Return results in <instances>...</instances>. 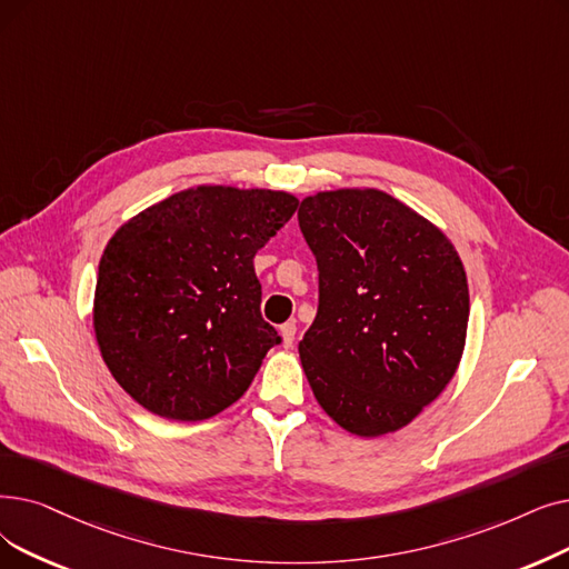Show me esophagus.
<instances>
[{
	"label": "esophagus",
	"instance_id": "esophagus-1",
	"mask_svg": "<svg viewBox=\"0 0 569 569\" xmlns=\"http://www.w3.org/2000/svg\"><path fill=\"white\" fill-rule=\"evenodd\" d=\"M279 332H281V341H283V346H286V349H290L292 341H295V332H298V328H295L292 320H288V323H283V326L279 328Z\"/></svg>",
	"mask_w": 569,
	"mask_h": 569
}]
</instances>
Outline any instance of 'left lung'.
Listing matches in <instances>:
<instances>
[{
	"label": "left lung",
	"mask_w": 569,
	"mask_h": 569,
	"mask_svg": "<svg viewBox=\"0 0 569 569\" xmlns=\"http://www.w3.org/2000/svg\"><path fill=\"white\" fill-rule=\"evenodd\" d=\"M298 218L318 262V313L300 341L313 398L346 432H398L451 383L465 351L456 246L379 188L307 194Z\"/></svg>",
	"instance_id": "1"
}]
</instances>
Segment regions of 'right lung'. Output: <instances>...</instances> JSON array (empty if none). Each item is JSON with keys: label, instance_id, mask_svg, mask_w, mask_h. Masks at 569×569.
I'll list each match as a JSON object with an SVG mask.
<instances>
[{"label": "right lung", "instance_id": "1", "mask_svg": "<svg viewBox=\"0 0 569 569\" xmlns=\"http://www.w3.org/2000/svg\"><path fill=\"white\" fill-rule=\"evenodd\" d=\"M286 190L194 186L139 211L100 260L92 328L111 377L167 421L234 405L279 343L253 258L298 209Z\"/></svg>", "mask_w": 569, "mask_h": 569}]
</instances>
